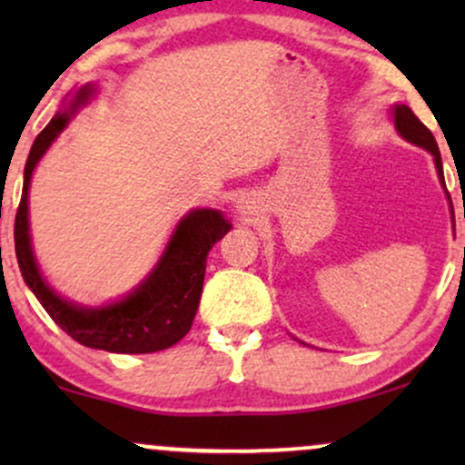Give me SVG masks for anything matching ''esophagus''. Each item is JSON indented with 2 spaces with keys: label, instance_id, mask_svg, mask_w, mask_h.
<instances>
[{
  "label": "esophagus",
  "instance_id": "1",
  "mask_svg": "<svg viewBox=\"0 0 465 465\" xmlns=\"http://www.w3.org/2000/svg\"><path fill=\"white\" fill-rule=\"evenodd\" d=\"M253 210H255V205H253V201H251V199H244L242 203H240V214H242V216L253 214Z\"/></svg>",
  "mask_w": 465,
  "mask_h": 465
}]
</instances>
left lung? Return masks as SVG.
I'll use <instances>...</instances> for the list:
<instances>
[{
	"instance_id": "left-lung-1",
	"label": "left lung",
	"mask_w": 465,
	"mask_h": 465,
	"mask_svg": "<svg viewBox=\"0 0 465 465\" xmlns=\"http://www.w3.org/2000/svg\"><path fill=\"white\" fill-rule=\"evenodd\" d=\"M393 122H396V129H398L400 135L404 137V140L418 143V146H424L426 151L433 154L435 165H437V174H440V179L444 181V170H441V154H440V148H437L433 133H430L424 124H421L420 117L415 115L407 104H396V109H393Z\"/></svg>"
}]
</instances>
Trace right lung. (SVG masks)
Segmentation results:
<instances>
[{
    "label": "right lung",
    "mask_w": 465,
    "mask_h": 465,
    "mask_svg": "<svg viewBox=\"0 0 465 465\" xmlns=\"http://www.w3.org/2000/svg\"><path fill=\"white\" fill-rule=\"evenodd\" d=\"M83 89L78 103H84ZM78 106V104H76ZM69 115H56L32 143L24 170V192L15 216V253L25 284L61 330L92 350L120 354H148L179 343L190 332L199 308L207 253L229 232V223L216 210H194L179 223L163 258L143 284L124 302L87 311L56 295L36 269L28 233V188L32 170L54 137L65 129Z\"/></svg>",
    "instance_id": "add662e5"
}]
</instances>
